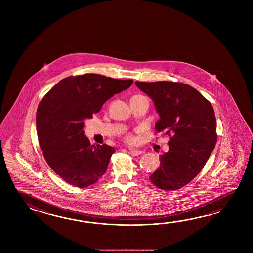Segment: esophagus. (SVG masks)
Wrapping results in <instances>:
<instances>
[{
    "label": "esophagus",
    "mask_w": 253,
    "mask_h": 253,
    "mask_svg": "<svg viewBox=\"0 0 253 253\" xmlns=\"http://www.w3.org/2000/svg\"><path fill=\"white\" fill-rule=\"evenodd\" d=\"M129 154L133 156H139L142 154V151L138 150V149H129Z\"/></svg>",
    "instance_id": "1"
}]
</instances>
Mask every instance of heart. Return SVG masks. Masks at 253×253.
Instances as JSON below:
<instances>
[{"mask_svg": "<svg viewBox=\"0 0 253 253\" xmlns=\"http://www.w3.org/2000/svg\"><path fill=\"white\" fill-rule=\"evenodd\" d=\"M137 96H139V95H137ZM128 140H129V141H132V140H133V138H132V137H131V136H129Z\"/></svg>", "mask_w": 253, "mask_h": 253, "instance_id": "obj_1", "label": "heart"}]
</instances>
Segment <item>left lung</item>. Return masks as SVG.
<instances>
[{"instance_id": "1", "label": "left lung", "mask_w": 253, "mask_h": 253, "mask_svg": "<svg viewBox=\"0 0 253 253\" xmlns=\"http://www.w3.org/2000/svg\"><path fill=\"white\" fill-rule=\"evenodd\" d=\"M135 85L154 101L160 119L155 128L170 136L169 150L160 156V167L149 176L162 190L182 188L205 167L217 142L213 108L193 86L172 81Z\"/></svg>"}]
</instances>
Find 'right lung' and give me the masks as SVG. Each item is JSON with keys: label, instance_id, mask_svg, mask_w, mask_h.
<instances>
[{"label": "right lung", "instance_id": "right-lung-1", "mask_svg": "<svg viewBox=\"0 0 253 253\" xmlns=\"http://www.w3.org/2000/svg\"><path fill=\"white\" fill-rule=\"evenodd\" d=\"M132 84V80L99 74L68 77L42 99L36 115L40 147L49 167L66 183L84 188L106 172L116 150L106 144L91 145L84 121Z\"/></svg>", "mask_w": 253, "mask_h": 253}]
</instances>
